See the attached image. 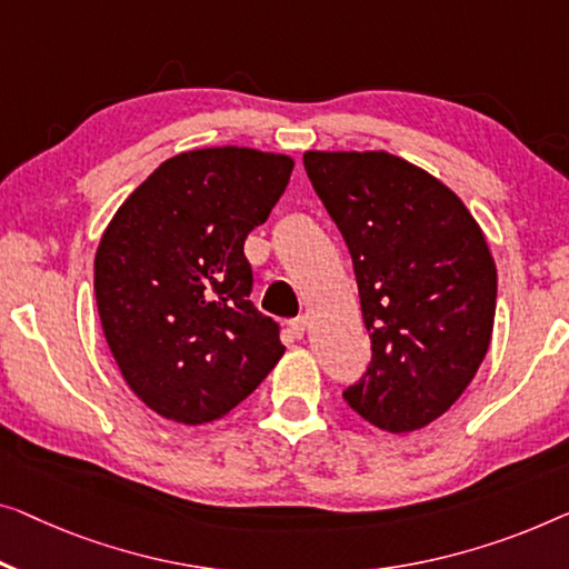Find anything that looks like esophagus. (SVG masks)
Returning <instances> with one entry per match:
<instances>
[{
  "instance_id": "obj_1",
  "label": "esophagus",
  "mask_w": 569,
  "mask_h": 569,
  "mask_svg": "<svg viewBox=\"0 0 569 569\" xmlns=\"http://www.w3.org/2000/svg\"><path fill=\"white\" fill-rule=\"evenodd\" d=\"M291 335H293L296 339H301L303 335H307V319H303V317L293 319V321H291Z\"/></svg>"
}]
</instances>
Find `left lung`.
Masks as SVG:
<instances>
[{"label": "left lung", "mask_w": 569, "mask_h": 569, "mask_svg": "<svg viewBox=\"0 0 569 569\" xmlns=\"http://www.w3.org/2000/svg\"><path fill=\"white\" fill-rule=\"evenodd\" d=\"M358 278L370 366L342 393L406 435L465 393L493 335L498 276L486 234L442 181L383 150L303 152Z\"/></svg>", "instance_id": "left-lung-1"}]
</instances>
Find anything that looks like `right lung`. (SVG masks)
<instances>
[{
    "label": "right lung",
    "instance_id": "obj_1",
    "mask_svg": "<svg viewBox=\"0 0 569 569\" xmlns=\"http://www.w3.org/2000/svg\"><path fill=\"white\" fill-rule=\"evenodd\" d=\"M293 160L189 150L117 209L94 258L97 309L124 383L178 423H209L276 368L281 327L252 307L244 240L283 197Z\"/></svg>",
    "mask_w": 569,
    "mask_h": 569
}]
</instances>
